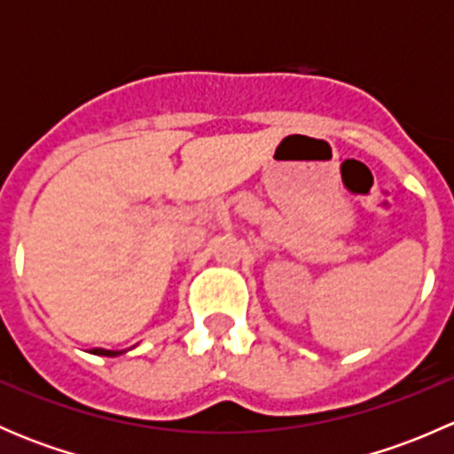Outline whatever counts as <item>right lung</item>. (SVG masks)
<instances>
[{
  "label": "right lung",
  "mask_w": 454,
  "mask_h": 454,
  "mask_svg": "<svg viewBox=\"0 0 454 454\" xmlns=\"http://www.w3.org/2000/svg\"><path fill=\"white\" fill-rule=\"evenodd\" d=\"M91 354H96V356H118V354H122V351H107V349H94V351H91Z\"/></svg>",
  "instance_id": "right-lung-1"
}]
</instances>
